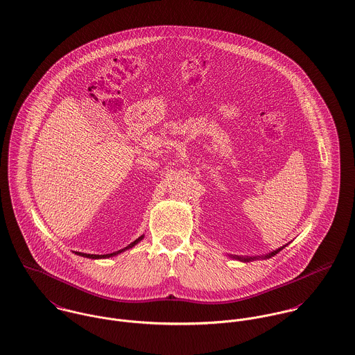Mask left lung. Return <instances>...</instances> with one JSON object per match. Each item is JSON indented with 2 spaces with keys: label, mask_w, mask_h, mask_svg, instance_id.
Instances as JSON below:
<instances>
[{
  "label": "left lung",
  "mask_w": 355,
  "mask_h": 355,
  "mask_svg": "<svg viewBox=\"0 0 355 355\" xmlns=\"http://www.w3.org/2000/svg\"><path fill=\"white\" fill-rule=\"evenodd\" d=\"M282 249H283V248H280V249H277V250H275V252H272V253L267 254L266 257H271V256H275L276 253H277L279 250H282ZM238 259H239V260H242V261H249V260H252V257H250V259H241V257H238Z\"/></svg>",
  "instance_id": "1"
}]
</instances>
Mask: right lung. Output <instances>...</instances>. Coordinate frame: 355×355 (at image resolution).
Returning <instances> with one entry per match:
<instances>
[{"label": "right lung", "mask_w": 355, "mask_h": 355, "mask_svg": "<svg viewBox=\"0 0 355 355\" xmlns=\"http://www.w3.org/2000/svg\"><path fill=\"white\" fill-rule=\"evenodd\" d=\"M143 238V236H140V238H137L135 242H132V243H129L125 249H129V248H132V246H135L140 239ZM125 249H122V250H125ZM122 250H119V252H116V253H109V254H87V253H80V252H76V254H79V256H83V257H88V259H106V257H112V256H116V254H119L121 253Z\"/></svg>", "instance_id": "add662e5"}]
</instances>
